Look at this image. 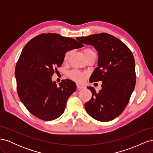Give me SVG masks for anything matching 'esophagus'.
Masks as SVG:
<instances>
[{
    "label": "esophagus",
    "mask_w": 153,
    "mask_h": 153,
    "mask_svg": "<svg viewBox=\"0 0 153 153\" xmlns=\"http://www.w3.org/2000/svg\"><path fill=\"white\" fill-rule=\"evenodd\" d=\"M76 86H77V89H78V90L84 89V88H85V87H84V85H81V84H76Z\"/></svg>",
    "instance_id": "esophagus-1"
}]
</instances>
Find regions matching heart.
Here are the masks:
<instances>
[{
	"label": "heart",
	"mask_w": 153,
	"mask_h": 153,
	"mask_svg": "<svg viewBox=\"0 0 153 153\" xmlns=\"http://www.w3.org/2000/svg\"><path fill=\"white\" fill-rule=\"evenodd\" d=\"M92 52V51L90 49L85 50L84 51V55H85L86 54L89 53V52ZM69 54H70V52L68 51V52H67L65 53V55H64V60H65V61H66V60L68 59ZM69 76L70 77L71 79L75 80V81H78V82L82 81L84 78V75H83V74L81 72H80L79 71H77V70H73L71 72H69Z\"/></svg>",
	"instance_id": "1"
}]
</instances>
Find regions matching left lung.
Listing matches in <instances>:
<instances>
[{
  "label": "left lung",
  "instance_id": "obj_1",
  "mask_svg": "<svg viewBox=\"0 0 153 153\" xmlns=\"http://www.w3.org/2000/svg\"><path fill=\"white\" fill-rule=\"evenodd\" d=\"M76 39L93 46L98 52V67L89 82H102L98 92L94 87H87L92 92V98L85 104L86 112L99 121H112L123 112L135 89L133 53L121 40L106 33L78 37Z\"/></svg>",
  "mask_w": 153,
  "mask_h": 153
}]
</instances>
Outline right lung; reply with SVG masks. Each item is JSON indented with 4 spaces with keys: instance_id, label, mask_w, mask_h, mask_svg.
Masks as SVG:
<instances>
[{
    "instance_id": "obj_1",
    "label": "right lung",
    "mask_w": 153,
    "mask_h": 153,
    "mask_svg": "<svg viewBox=\"0 0 153 153\" xmlns=\"http://www.w3.org/2000/svg\"><path fill=\"white\" fill-rule=\"evenodd\" d=\"M84 47L80 41L59 34H41L32 38L23 49L15 75L22 103L34 116L52 121L63 114L76 84L62 80L58 86L52 80L55 67L63 63L68 51Z\"/></svg>"
}]
</instances>
